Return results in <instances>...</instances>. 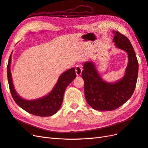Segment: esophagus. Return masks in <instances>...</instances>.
I'll use <instances>...</instances> for the list:
<instances>
[{
	"label": "esophagus",
	"instance_id": "1",
	"mask_svg": "<svg viewBox=\"0 0 148 148\" xmlns=\"http://www.w3.org/2000/svg\"><path fill=\"white\" fill-rule=\"evenodd\" d=\"M82 70H83V69L82 68L81 65H77V66H76L75 71H76V74H77L78 77H79V76L82 75Z\"/></svg>",
	"mask_w": 148,
	"mask_h": 148
}]
</instances>
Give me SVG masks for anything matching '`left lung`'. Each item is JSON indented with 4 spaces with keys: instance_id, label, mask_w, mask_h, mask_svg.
I'll use <instances>...</instances> for the list:
<instances>
[{
    "instance_id": "1",
    "label": "left lung",
    "mask_w": 148,
    "mask_h": 148,
    "mask_svg": "<svg viewBox=\"0 0 148 148\" xmlns=\"http://www.w3.org/2000/svg\"><path fill=\"white\" fill-rule=\"evenodd\" d=\"M113 33V42L116 47L128 54V62L123 78L114 83L105 82L91 61L83 64L82 74L87 102L92 109L101 111L115 110L126 102L135 91L138 78V62L130 41L118 31Z\"/></svg>"
}]
</instances>
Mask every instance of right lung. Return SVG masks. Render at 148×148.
Returning a JSON list of instances; mask_svg holds the SVG:
<instances>
[{
    "mask_svg": "<svg viewBox=\"0 0 148 148\" xmlns=\"http://www.w3.org/2000/svg\"><path fill=\"white\" fill-rule=\"evenodd\" d=\"M12 53L7 65V78L12 96L16 104L27 112L40 117H49L55 114L60 108L65 89L77 77L75 69L64 71L47 95L36 99L26 100L18 95L13 86L10 71Z\"/></svg>",
    "mask_w": 148,
    "mask_h": 148,
    "instance_id": "right-lung-1",
    "label": "right lung"
}]
</instances>
